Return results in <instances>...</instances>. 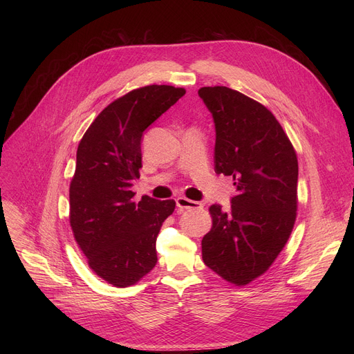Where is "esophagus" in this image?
<instances>
[{
  "instance_id": "obj_1",
  "label": "esophagus",
  "mask_w": 354,
  "mask_h": 354,
  "mask_svg": "<svg viewBox=\"0 0 354 354\" xmlns=\"http://www.w3.org/2000/svg\"><path fill=\"white\" fill-rule=\"evenodd\" d=\"M176 206L179 207L180 212H183V210H200L201 207H203V205L198 203V201H194V200H190V198H186V197H178L176 198Z\"/></svg>"
}]
</instances>
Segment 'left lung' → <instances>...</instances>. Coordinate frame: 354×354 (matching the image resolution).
Returning a JSON list of instances; mask_svg holds the SVG:
<instances>
[{
    "instance_id": "8db88e82",
    "label": "left lung",
    "mask_w": 354,
    "mask_h": 354,
    "mask_svg": "<svg viewBox=\"0 0 354 354\" xmlns=\"http://www.w3.org/2000/svg\"><path fill=\"white\" fill-rule=\"evenodd\" d=\"M198 96L216 126L214 171L231 176V209L213 205L212 230L201 239L206 266L245 286L263 274L284 248L297 216L298 161L273 113L227 88L205 86Z\"/></svg>"
}]
</instances>
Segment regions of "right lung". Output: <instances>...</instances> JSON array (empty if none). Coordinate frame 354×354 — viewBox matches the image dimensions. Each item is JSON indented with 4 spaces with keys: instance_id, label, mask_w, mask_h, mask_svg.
<instances>
[{
    "instance_id": "1",
    "label": "right lung",
    "mask_w": 354,
    "mask_h": 354,
    "mask_svg": "<svg viewBox=\"0 0 354 354\" xmlns=\"http://www.w3.org/2000/svg\"><path fill=\"white\" fill-rule=\"evenodd\" d=\"M185 93L171 85L133 89L100 112L80 141L70 224L89 268L115 287L136 284L157 265V236L176 203L149 196L137 203L131 186L144 130Z\"/></svg>"
}]
</instances>
